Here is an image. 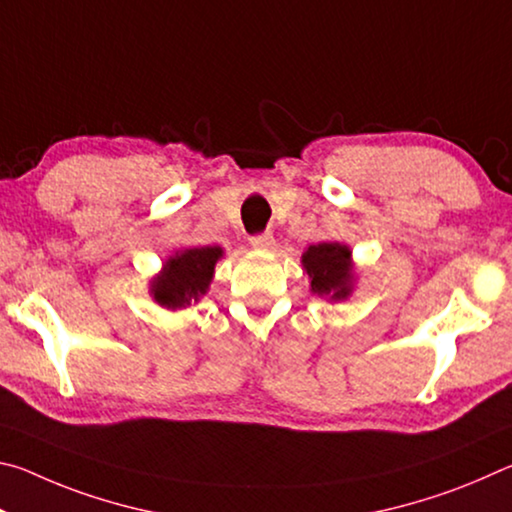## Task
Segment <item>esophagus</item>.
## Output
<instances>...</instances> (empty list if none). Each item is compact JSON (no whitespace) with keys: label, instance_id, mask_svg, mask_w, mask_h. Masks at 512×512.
Instances as JSON below:
<instances>
[{"label":"esophagus","instance_id":"obj_1","mask_svg":"<svg viewBox=\"0 0 512 512\" xmlns=\"http://www.w3.org/2000/svg\"><path fill=\"white\" fill-rule=\"evenodd\" d=\"M273 244H275V239H273L271 232H259V235H253V237H250V246H253V248H259V250H268V248H273Z\"/></svg>","mask_w":512,"mask_h":512}]
</instances>
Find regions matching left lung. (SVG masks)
Here are the masks:
<instances>
[{"label":"left lung","mask_w":512,"mask_h":512,"mask_svg":"<svg viewBox=\"0 0 512 512\" xmlns=\"http://www.w3.org/2000/svg\"><path fill=\"white\" fill-rule=\"evenodd\" d=\"M311 277V291L334 300L350 296V250L341 244H316L302 255Z\"/></svg>","instance_id":"8db88e82"}]
</instances>
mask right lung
<instances>
[{"instance_id": "add662e5", "label": "right lung", "mask_w": 512, "mask_h": 512, "mask_svg": "<svg viewBox=\"0 0 512 512\" xmlns=\"http://www.w3.org/2000/svg\"><path fill=\"white\" fill-rule=\"evenodd\" d=\"M221 257V248H189L176 253L164 264V275L153 284L155 300L162 307L178 309L198 300L207 291L214 275V264Z\"/></svg>"}]
</instances>
